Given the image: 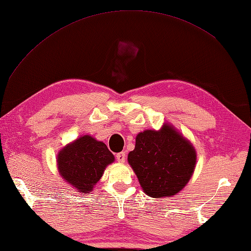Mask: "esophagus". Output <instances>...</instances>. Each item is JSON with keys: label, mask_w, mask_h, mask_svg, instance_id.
<instances>
[{"label": "esophagus", "mask_w": 251, "mask_h": 251, "mask_svg": "<svg viewBox=\"0 0 251 251\" xmlns=\"http://www.w3.org/2000/svg\"><path fill=\"white\" fill-rule=\"evenodd\" d=\"M116 159H117V162L124 163V162L126 161V154H125V152L117 153V154H116Z\"/></svg>", "instance_id": "esophagus-1"}]
</instances>
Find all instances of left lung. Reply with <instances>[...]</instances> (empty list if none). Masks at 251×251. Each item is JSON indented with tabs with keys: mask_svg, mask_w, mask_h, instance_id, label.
Returning a JSON list of instances; mask_svg holds the SVG:
<instances>
[{
	"mask_svg": "<svg viewBox=\"0 0 251 251\" xmlns=\"http://www.w3.org/2000/svg\"><path fill=\"white\" fill-rule=\"evenodd\" d=\"M197 154L191 141L169 123L161 129H147L136 136L127 161L143 192L153 199L172 197L188 184Z\"/></svg>",
	"mask_w": 251,
	"mask_h": 251,
	"instance_id": "obj_1",
	"label": "left lung"
}]
</instances>
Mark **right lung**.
<instances>
[{
    "label": "right lung",
    "instance_id": "add662e5",
    "mask_svg": "<svg viewBox=\"0 0 251 251\" xmlns=\"http://www.w3.org/2000/svg\"><path fill=\"white\" fill-rule=\"evenodd\" d=\"M114 161V155L102 141L84 135L58 152L57 168L68 184L81 194H90L106 166Z\"/></svg>",
    "mask_w": 251,
    "mask_h": 251
}]
</instances>
